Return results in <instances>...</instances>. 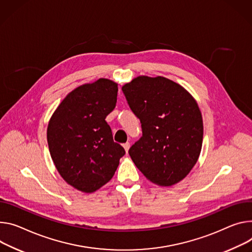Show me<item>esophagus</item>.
I'll return each mask as SVG.
<instances>
[{"label":"esophagus","mask_w":252,"mask_h":252,"mask_svg":"<svg viewBox=\"0 0 252 252\" xmlns=\"http://www.w3.org/2000/svg\"><path fill=\"white\" fill-rule=\"evenodd\" d=\"M123 147H124L126 153H127V152H128V149H129V144H128V143H126V144L123 145Z\"/></svg>","instance_id":"34e87169"}]
</instances>
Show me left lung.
I'll use <instances>...</instances> for the list:
<instances>
[{
  "label": "left lung",
  "mask_w": 252,
  "mask_h": 252,
  "mask_svg": "<svg viewBox=\"0 0 252 252\" xmlns=\"http://www.w3.org/2000/svg\"><path fill=\"white\" fill-rule=\"evenodd\" d=\"M122 89L143 129L128 151L132 162L154 184H177L191 172L202 149L203 119L197 101L163 76L141 75Z\"/></svg>",
  "instance_id": "8db88e82"
}]
</instances>
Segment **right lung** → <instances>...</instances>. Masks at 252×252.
<instances>
[{
  "label": "right lung",
  "instance_id": "add662e5",
  "mask_svg": "<svg viewBox=\"0 0 252 252\" xmlns=\"http://www.w3.org/2000/svg\"><path fill=\"white\" fill-rule=\"evenodd\" d=\"M118 83L99 78L82 84L60 102L49 121L47 142L63 180L94 193L113 177L125 149L113 142L105 118L117 104Z\"/></svg>",
  "mask_w": 252,
  "mask_h": 252
}]
</instances>
